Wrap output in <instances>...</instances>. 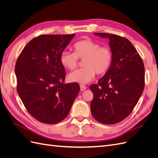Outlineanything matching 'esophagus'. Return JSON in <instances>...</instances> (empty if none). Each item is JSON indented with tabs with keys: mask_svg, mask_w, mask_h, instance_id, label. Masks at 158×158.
<instances>
[{
	"mask_svg": "<svg viewBox=\"0 0 158 158\" xmlns=\"http://www.w3.org/2000/svg\"><path fill=\"white\" fill-rule=\"evenodd\" d=\"M86 87L84 85H80V89H81V91H83L86 89Z\"/></svg>",
	"mask_w": 158,
	"mask_h": 158,
	"instance_id": "obj_1",
	"label": "esophagus"
}]
</instances>
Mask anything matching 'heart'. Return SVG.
Wrapping results in <instances>:
<instances>
[{"instance_id": "heart-1", "label": "heart", "mask_w": 158, "mask_h": 158, "mask_svg": "<svg viewBox=\"0 0 158 158\" xmlns=\"http://www.w3.org/2000/svg\"><path fill=\"white\" fill-rule=\"evenodd\" d=\"M73 48L74 52L63 51L60 55V62L69 70H73L77 67L79 59L84 60L85 67L76 70L69 75L72 82L85 84L89 83L98 75L106 73L110 69L113 60L111 48L91 39H85L76 42Z\"/></svg>"}]
</instances>
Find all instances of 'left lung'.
I'll use <instances>...</instances> for the list:
<instances>
[{"label": "left lung", "mask_w": 158, "mask_h": 158, "mask_svg": "<svg viewBox=\"0 0 158 158\" xmlns=\"http://www.w3.org/2000/svg\"><path fill=\"white\" fill-rule=\"evenodd\" d=\"M94 35L110 40L113 60L110 69L99 79L98 84L89 87L94 94L91 114L100 123L115 124L131 114L142 94L144 64L134 46L126 38L109 33Z\"/></svg>", "instance_id": "obj_1"}]
</instances>
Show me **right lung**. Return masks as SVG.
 I'll list each match as a JSON object with an SVG mask.
<instances>
[{"mask_svg":"<svg viewBox=\"0 0 158 158\" xmlns=\"http://www.w3.org/2000/svg\"><path fill=\"white\" fill-rule=\"evenodd\" d=\"M75 34L43 35L23 48L15 65L18 94L35 119L47 124L66 118L80 91L77 83H63L60 55Z\"/></svg>","mask_w":158,"mask_h":158,"instance_id":"1","label":"right lung"}]
</instances>
